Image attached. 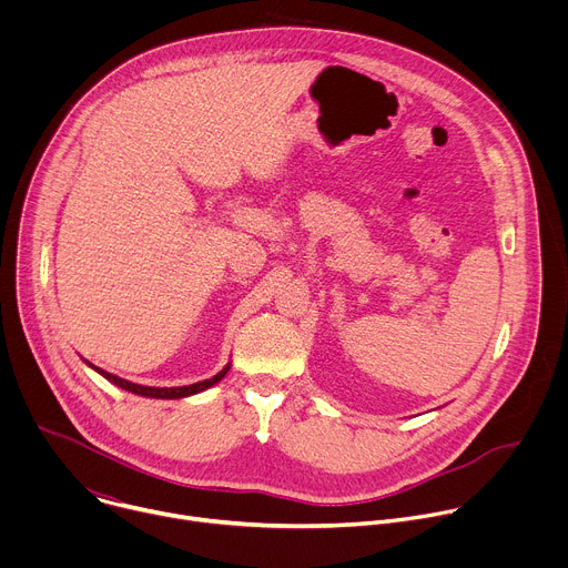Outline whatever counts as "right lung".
<instances>
[{"label":"right lung","instance_id":"1","mask_svg":"<svg viewBox=\"0 0 568 568\" xmlns=\"http://www.w3.org/2000/svg\"><path fill=\"white\" fill-rule=\"evenodd\" d=\"M88 366H92L97 373H101L108 382H112V384H116V386H121V388H125V390H130V393H136V395H143V397H156V399H180V397H189V395H195V393H202V390H206L209 386H213V384H217L226 373H229V368H231V364H226L217 375H213L211 379H202V382H195V384H189V386H173V388H159V386H141V384H134V382H128V379H123V377H116V375H112V373H108V371H103V368H99V366H94V364H90L88 362Z\"/></svg>","mask_w":568,"mask_h":568}]
</instances>
